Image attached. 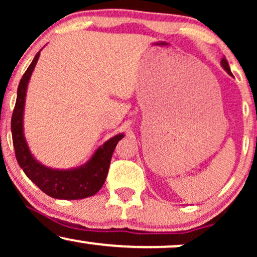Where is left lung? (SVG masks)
I'll use <instances>...</instances> for the list:
<instances>
[{"label":"left lung","instance_id":"1","mask_svg":"<svg viewBox=\"0 0 257 257\" xmlns=\"http://www.w3.org/2000/svg\"><path fill=\"white\" fill-rule=\"evenodd\" d=\"M221 65H222L223 69H225L226 71L229 73V75H232L231 69H229V65H228V63H227V60H226V58H225V57H223V58H222V60H221Z\"/></svg>","mask_w":257,"mask_h":257}]
</instances>
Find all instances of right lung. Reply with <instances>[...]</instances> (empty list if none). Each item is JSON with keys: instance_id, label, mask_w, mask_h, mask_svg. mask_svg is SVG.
Returning <instances> with one entry per match:
<instances>
[{"instance_id": "add662e5", "label": "right lung", "mask_w": 257, "mask_h": 257, "mask_svg": "<svg viewBox=\"0 0 257 257\" xmlns=\"http://www.w3.org/2000/svg\"><path fill=\"white\" fill-rule=\"evenodd\" d=\"M40 58V52L34 58L22 79L17 93V102L12 114V138L16 150V157L20 168L29 179L37 185L41 191L57 199H82L99 192L107 176L112 153L123 134H118L96 150L88 163L77 169L55 170L40 164L32 157L23 132V113H24L26 88L29 79Z\"/></svg>"}]
</instances>
